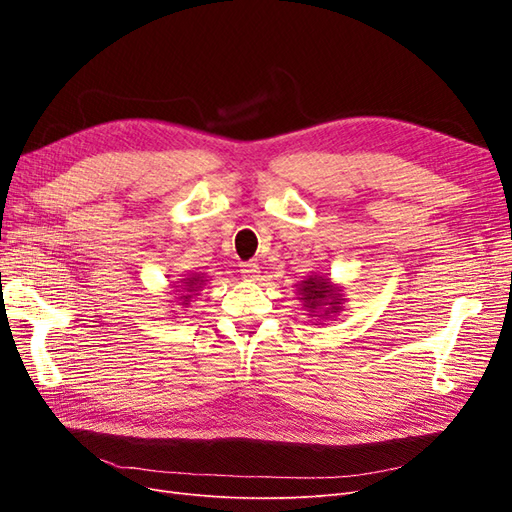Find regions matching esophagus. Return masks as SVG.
<instances>
[{
  "label": "esophagus",
  "instance_id": "34e87169",
  "mask_svg": "<svg viewBox=\"0 0 512 512\" xmlns=\"http://www.w3.org/2000/svg\"><path fill=\"white\" fill-rule=\"evenodd\" d=\"M241 273H243V277H247V280L254 282L260 277V267L256 265V262H243Z\"/></svg>",
  "mask_w": 512,
  "mask_h": 512
}]
</instances>
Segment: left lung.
Masks as SVG:
<instances>
[{"mask_svg": "<svg viewBox=\"0 0 512 512\" xmlns=\"http://www.w3.org/2000/svg\"><path fill=\"white\" fill-rule=\"evenodd\" d=\"M297 292L299 299L303 301V307H307V312H322L320 316H335L344 303L342 292H339V288L333 286L327 277H307V280L299 284Z\"/></svg>", "mask_w": 512, "mask_h": 512, "instance_id": "obj_1", "label": "left lung"}]
</instances>
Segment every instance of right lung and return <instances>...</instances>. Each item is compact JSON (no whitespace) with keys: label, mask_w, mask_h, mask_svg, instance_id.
Listing matches in <instances>:
<instances>
[{"label":"right lung","mask_w":512,"mask_h":512,"mask_svg":"<svg viewBox=\"0 0 512 512\" xmlns=\"http://www.w3.org/2000/svg\"><path fill=\"white\" fill-rule=\"evenodd\" d=\"M203 273H194V275H190V277H185V280H181V292H185L183 297H179V299H183V303L181 305H188V301L192 299V292H198L200 288H203Z\"/></svg>","instance_id":"obj_1"}]
</instances>
